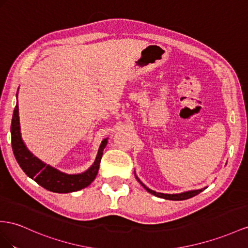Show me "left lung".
Wrapping results in <instances>:
<instances>
[{
  "label": "left lung",
  "mask_w": 248,
  "mask_h": 248,
  "mask_svg": "<svg viewBox=\"0 0 248 248\" xmlns=\"http://www.w3.org/2000/svg\"><path fill=\"white\" fill-rule=\"evenodd\" d=\"M137 181L140 183V185L148 190V192L152 195H154L156 197H159V198H163V199H167V200H175V201H179V200H186V199H189L192 198V197L198 195L199 193L203 192V189H205L206 187L204 188H200V189H194V190H187V192H185V193H180V194H163V193H157L155 192V190H152L150 189L149 187L145 186L143 183L139 180L138 177L135 175Z\"/></svg>",
  "instance_id": "1"
}]
</instances>
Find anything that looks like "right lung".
I'll return each mask as SVG.
<instances>
[{"mask_svg":"<svg viewBox=\"0 0 248 248\" xmlns=\"http://www.w3.org/2000/svg\"><path fill=\"white\" fill-rule=\"evenodd\" d=\"M17 95V94H16ZM108 143V138L100 143L98 153L95 161L86 172L81 174L69 175L62 173L49 164L44 163L35 157L25 145L21 136L20 117H18V106L15 108L11 122V144L12 151L17 163L28 177L33 179L41 186L53 193H72L87 187L95 179L99 169V163L103 157V151Z\"/></svg>","mask_w":248,"mask_h":248,"instance_id":"add662e5","label":"right lung"}]
</instances>
